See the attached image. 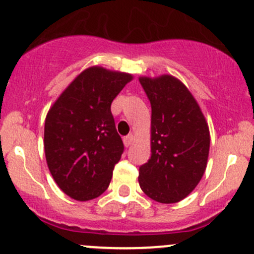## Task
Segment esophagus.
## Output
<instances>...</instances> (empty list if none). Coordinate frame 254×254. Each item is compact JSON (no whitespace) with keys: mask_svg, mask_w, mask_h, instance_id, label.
Masks as SVG:
<instances>
[{"mask_svg":"<svg viewBox=\"0 0 254 254\" xmlns=\"http://www.w3.org/2000/svg\"><path fill=\"white\" fill-rule=\"evenodd\" d=\"M123 141H124L125 147H129L132 143V141H134V135H127V136H125L124 139H123Z\"/></svg>","mask_w":254,"mask_h":254,"instance_id":"esophagus-1","label":"esophagus"}]
</instances>
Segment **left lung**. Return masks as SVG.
Masks as SVG:
<instances>
[{
    "label": "left lung",
    "instance_id": "obj_1",
    "mask_svg": "<svg viewBox=\"0 0 254 254\" xmlns=\"http://www.w3.org/2000/svg\"><path fill=\"white\" fill-rule=\"evenodd\" d=\"M151 103V157L139 170L142 191L162 204L178 203L206 170L207 123L186 84L171 75L139 78Z\"/></svg>",
    "mask_w": 254,
    "mask_h": 254
}]
</instances>
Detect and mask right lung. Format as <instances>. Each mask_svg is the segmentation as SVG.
Returning a JSON list of instances; mask_svg holds the SVG:
<instances>
[{
  "mask_svg": "<svg viewBox=\"0 0 254 254\" xmlns=\"http://www.w3.org/2000/svg\"><path fill=\"white\" fill-rule=\"evenodd\" d=\"M132 75L101 66L86 68L49 109L44 150L49 171L70 198L92 200L108 188L124 151L112 102Z\"/></svg>",
  "mask_w": 254,
  "mask_h": 254,
  "instance_id": "obj_1",
  "label": "right lung"
}]
</instances>
